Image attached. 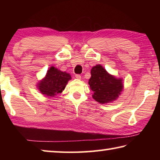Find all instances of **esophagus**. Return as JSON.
Masks as SVG:
<instances>
[{
  "label": "esophagus",
  "mask_w": 160,
  "mask_h": 160,
  "mask_svg": "<svg viewBox=\"0 0 160 160\" xmlns=\"http://www.w3.org/2000/svg\"><path fill=\"white\" fill-rule=\"evenodd\" d=\"M75 78H77L78 80H80L81 79V75H75Z\"/></svg>",
  "instance_id": "obj_1"
}]
</instances>
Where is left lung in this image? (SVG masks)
Wrapping results in <instances>:
<instances>
[{"label": "left lung", "instance_id": "1", "mask_svg": "<svg viewBox=\"0 0 160 160\" xmlns=\"http://www.w3.org/2000/svg\"><path fill=\"white\" fill-rule=\"evenodd\" d=\"M88 83L93 92L92 98L100 104L115 101L123 90L122 78L109 74L100 64L92 68Z\"/></svg>", "mask_w": 160, "mask_h": 160}]
</instances>
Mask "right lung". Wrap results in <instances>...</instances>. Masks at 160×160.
<instances>
[{
	"label": "right lung",
	"mask_w": 160,
	"mask_h": 160,
	"mask_svg": "<svg viewBox=\"0 0 160 160\" xmlns=\"http://www.w3.org/2000/svg\"><path fill=\"white\" fill-rule=\"evenodd\" d=\"M71 76L66 72H63L57 68L51 66L47 70L44 78L39 81L37 87L43 95L46 97H55L61 93L66 88Z\"/></svg>",
	"instance_id": "1"
}]
</instances>
